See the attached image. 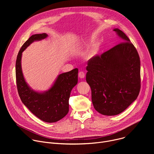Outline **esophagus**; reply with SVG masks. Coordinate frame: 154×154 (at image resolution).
Returning <instances> with one entry per match:
<instances>
[{
  "mask_svg": "<svg viewBox=\"0 0 154 154\" xmlns=\"http://www.w3.org/2000/svg\"><path fill=\"white\" fill-rule=\"evenodd\" d=\"M85 74L84 72H83V71H80V72H79V78L83 79V78L85 77Z\"/></svg>",
  "mask_w": 154,
  "mask_h": 154,
  "instance_id": "1",
  "label": "esophagus"
}]
</instances>
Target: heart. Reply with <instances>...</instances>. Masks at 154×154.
Instances as JSON below:
<instances>
[{
	"instance_id": "b5f03b06",
	"label": "heart",
	"mask_w": 154,
	"mask_h": 154,
	"mask_svg": "<svg viewBox=\"0 0 154 154\" xmlns=\"http://www.w3.org/2000/svg\"><path fill=\"white\" fill-rule=\"evenodd\" d=\"M96 53H97V51H96V49H94L93 51H92V52H91V54H92V55H94V54H96Z\"/></svg>"
}]
</instances>
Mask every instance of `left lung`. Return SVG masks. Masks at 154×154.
Segmentation results:
<instances>
[{
  "label": "left lung",
  "instance_id": "left-lung-1",
  "mask_svg": "<svg viewBox=\"0 0 154 154\" xmlns=\"http://www.w3.org/2000/svg\"><path fill=\"white\" fill-rule=\"evenodd\" d=\"M113 31L124 42L91 58L86 66V80L91 88L94 108L106 116L124 112L137 99L141 88L138 53L122 31Z\"/></svg>",
  "mask_w": 154,
  "mask_h": 154
}]
</instances>
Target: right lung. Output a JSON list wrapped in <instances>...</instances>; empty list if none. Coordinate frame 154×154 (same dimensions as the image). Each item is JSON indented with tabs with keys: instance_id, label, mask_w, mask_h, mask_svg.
I'll list each match as a JSON object with an SVG mask.
<instances>
[{
	"instance_id": "1",
	"label": "right lung",
	"mask_w": 154,
	"mask_h": 154,
	"mask_svg": "<svg viewBox=\"0 0 154 154\" xmlns=\"http://www.w3.org/2000/svg\"><path fill=\"white\" fill-rule=\"evenodd\" d=\"M47 36L46 33L33 35L21 47L16 61V79L18 94L23 103L37 118L52 123L61 119L69 112L71 92L78 82V69L60 74L53 86L46 92L38 93L30 88L22 71V53L33 41Z\"/></svg>"
}]
</instances>
